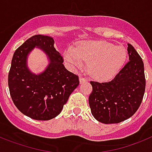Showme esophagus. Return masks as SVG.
Segmentation results:
<instances>
[{
	"label": "esophagus",
	"instance_id": "obj_1",
	"mask_svg": "<svg viewBox=\"0 0 152 152\" xmlns=\"http://www.w3.org/2000/svg\"><path fill=\"white\" fill-rule=\"evenodd\" d=\"M79 80H80V84H83V83H84V82H86V81H87V79L84 78V77H80Z\"/></svg>",
	"mask_w": 152,
	"mask_h": 152
}]
</instances>
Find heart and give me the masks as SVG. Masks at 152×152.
Returning <instances> with one entry per match:
<instances>
[{
	"label": "heart",
	"instance_id": "heart-1",
	"mask_svg": "<svg viewBox=\"0 0 152 152\" xmlns=\"http://www.w3.org/2000/svg\"><path fill=\"white\" fill-rule=\"evenodd\" d=\"M126 50L122 45L106 41H86L75 49L64 51V59L72 68H80L88 62L90 75L94 78L105 80L113 77L126 59Z\"/></svg>",
	"mask_w": 152,
	"mask_h": 152
}]
</instances>
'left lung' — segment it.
<instances>
[{
	"instance_id": "obj_1",
	"label": "left lung",
	"mask_w": 152,
	"mask_h": 152,
	"mask_svg": "<svg viewBox=\"0 0 152 152\" xmlns=\"http://www.w3.org/2000/svg\"><path fill=\"white\" fill-rule=\"evenodd\" d=\"M127 51L129 61L112 80L91 81V113L102 123H119L130 118L139 108L144 96V64L131 44H128Z\"/></svg>"
}]
</instances>
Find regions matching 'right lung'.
I'll return each mask as SVG.
<instances>
[{
	"label": "right lung",
	"instance_id": "1",
	"mask_svg": "<svg viewBox=\"0 0 152 152\" xmlns=\"http://www.w3.org/2000/svg\"><path fill=\"white\" fill-rule=\"evenodd\" d=\"M37 46L50 59L47 69L39 75L28 70L26 58ZM64 60L54 48V39L35 35L13 54L8 74V87L14 105L24 115L36 120H49L61 113L69 96L79 85L78 76L68 71Z\"/></svg>",
	"mask_w": 152,
	"mask_h": 152
}]
</instances>
